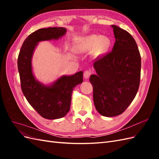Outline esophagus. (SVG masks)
Instances as JSON below:
<instances>
[{"label":"esophagus","mask_w":159,"mask_h":159,"mask_svg":"<svg viewBox=\"0 0 159 159\" xmlns=\"http://www.w3.org/2000/svg\"><path fill=\"white\" fill-rule=\"evenodd\" d=\"M91 74V70H85L84 71V78L85 79H88L90 75Z\"/></svg>","instance_id":"esophagus-1"}]
</instances>
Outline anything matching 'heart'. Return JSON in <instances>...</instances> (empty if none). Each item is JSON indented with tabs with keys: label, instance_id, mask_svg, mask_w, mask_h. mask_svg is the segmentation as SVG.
Here are the masks:
<instances>
[{
	"label": "heart",
	"instance_id": "b5f03b06",
	"mask_svg": "<svg viewBox=\"0 0 159 159\" xmlns=\"http://www.w3.org/2000/svg\"><path fill=\"white\" fill-rule=\"evenodd\" d=\"M111 45V40L107 36L92 34L84 37L75 45V50L85 53L93 50L95 56H102L106 53Z\"/></svg>",
	"mask_w": 159,
	"mask_h": 159
}]
</instances>
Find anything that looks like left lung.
Masks as SVG:
<instances>
[{
  "label": "left lung",
  "mask_w": 159,
  "mask_h": 159,
  "mask_svg": "<svg viewBox=\"0 0 159 159\" xmlns=\"http://www.w3.org/2000/svg\"><path fill=\"white\" fill-rule=\"evenodd\" d=\"M115 42L113 50L93 64L96 75L93 85L95 107L105 117L123 113L135 98L141 78V58L135 40L122 28L111 25Z\"/></svg>",
  "instance_id": "8db88e82"
}]
</instances>
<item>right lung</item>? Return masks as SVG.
Returning a JSON list of instances; mask_svg holds the SVG:
<instances>
[{"label":"right lung","instance_id":"obj_1","mask_svg":"<svg viewBox=\"0 0 159 159\" xmlns=\"http://www.w3.org/2000/svg\"><path fill=\"white\" fill-rule=\"evenodd\" d=\"M62 27L41 28L32 32L24 42L18 57L21 89L26 99L42 117L56 119L64 117L70 109L71 93L76 85L83 82V71L63 75L50 86L42 84L32 74V57L38 42L57 40L64 36Z\"/></svg>","mask_w":159,"mask_h":159}]
</instances>
